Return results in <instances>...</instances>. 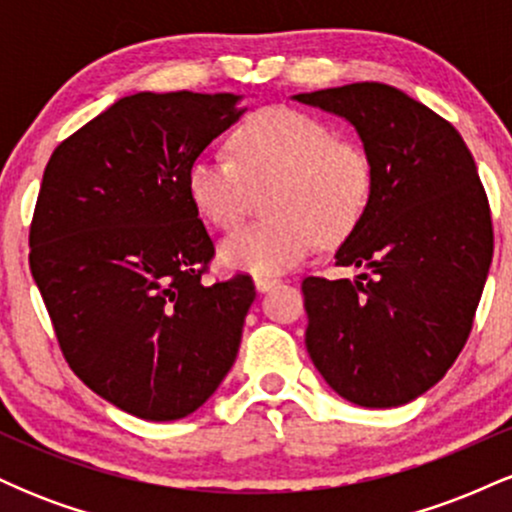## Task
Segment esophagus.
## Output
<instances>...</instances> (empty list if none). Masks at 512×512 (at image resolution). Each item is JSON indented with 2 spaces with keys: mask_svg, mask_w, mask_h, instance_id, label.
<instances>
[{
  "mask_svg": "<svg viewBox=\"0 0 512 512\" xmlns=\"http://www.w3.org/2000/svg\"><path fill=\"white\" fill-rule=\"evenodd\" d=\"M276 284H279V281H276V279H269V276H257V279H255V289L260 291V293L272 291Z\"/></svg>",
  "mask_w": 512,
  "mask_h": 512,
  "instance_id": "obj_1",
  "label": "esophagus"
}]
</instances>
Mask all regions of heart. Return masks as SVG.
I'll return each instance as SVG.
<instances>
[{
  "instance_id": "b5f03b06",
  "label": "heart",
  "mask_w": 512,
  "mask_h": 512,
  "mask_svg": "<svg viewBox=\"0 0 512 512\" xmlns=\"http://www.w3.org/2000/svg\"><path fill=\"white\" fill-rule=\"evenodd\" d=\"M228 156H199L187 170V192L211 226L228 231L248 209L252 190L269 185L272 219L250 223L219 245L233 272L279 276L313 250L337 243L361 221L373 195V163L363 146L337 139L320 117L269 105L231 134Z\"/></svg>"
}]
</instances>
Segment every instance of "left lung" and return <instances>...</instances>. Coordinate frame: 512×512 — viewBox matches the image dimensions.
Returning a JSON list of instances; mask_svg holds the SVG:
<instances>
[{
    "mask_svg": "<svg viewBox=\"0 0 512 512\" xmlns=\"http://www.w3.org/2000/svg\"><path fill=\"white\" fill-rule=\"evenodd\" d=\"M293 101L344 117L375 175L334 255L361 274L303 281L305 349L346 402L402 407L448 373L472 332L493 257L477 163L448 120L395 86L361 81Z\"/></svg>",
    "mask_w": 512,
    "mask_h": 512,
    "instance_id": "8db88e82",
    "label": "left lung"
}]
</instances>
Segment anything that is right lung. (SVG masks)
<instances>
[{
  "mask_svg": "<svg viewBox=\"0 0 512 512\" xmlns=\"http://www.w3.org/2000/svg\"><path fill=\"white\" fill-rule=\"evenodd\" d=\"M236 93L115 101L52 151L31 274L69 368L117 409L175 421L214 395L255 301L250 276L207 286L214 257L187 170L245 113Z\"/></svg>",
  "mask_w": 512,
  "mask_h": 512,
  "instance_id": "add662e5",
  "label": "right lung"
}]
</instances>
